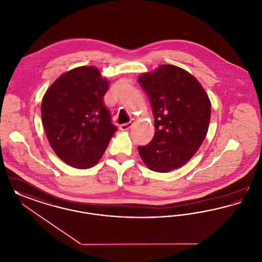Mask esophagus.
I'll use <instances>...</instances> for the list:
<instances>
[{"mask_svg":"<svg viewBox=\"0 0 262 262\" xmlns=\"http://www.w3.org/2000/svg\"><path fill=\"white\" fill-rule=\"evenodd\" d=\"M134 124H135V121L132 120V121L128 122V123L122 124V125H120V129H121V130H127V129H129V128L134 125Z\"/></svg>","mask_w":262,"mask_h":262,"instance_id":"esophagus-1","label":"esophagus"}]
</instances>
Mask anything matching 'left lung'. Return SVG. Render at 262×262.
<instances>
[{"instance_id": "left-lung-1", "label": "left lung", "mask_w": 262, "mask_h": 262, "mask_svg": "<svg viewBox=\"0 0 262 262\" xmlns=\"http://www.w3.org/2000/svg\"><path fill=\"white\" fill-rule=\"evenodd\" d=\"M149 97L155 134L138 146L150 170L167 173L181 168L200 149L207 135L211 103L199 80L173 64H161L138 77Z\"/></svg>"}]
</instances>
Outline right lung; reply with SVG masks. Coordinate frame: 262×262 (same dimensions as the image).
I'll return each instance as SVG.
<instances>
[{"instance_id": "add662e5", "label": "right lung", "mask_w": 262, "mask_h": 262, "mask_svg": "<svg viewBox=\"0 0 262 262\" xmlns=\"http://www.w3.org/2000/svg\"><path fill=\"white\" fill-rule=\"evenodd\" d=\"M109 80L95 67H79L59 76L41 103L42 123L58 157L77 169L99 161L117 126L104 105Z\"/></svg>"}]
</instances>
